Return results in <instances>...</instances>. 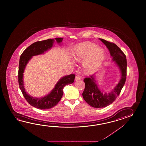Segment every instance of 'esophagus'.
I'll return each mask as SVG.
<instances>
[{
    "instance_id": "esophagus-1",
    "label": "esophagus",
    "mask_w": 146,
    "mask_h": 146,
    "mask_svg": "<svg viewBox=\"0 0 146 146\" xmlns=\"http://www.w3.org/2000/svg\"><path fill=\"white\" fill-rule=\"evenodd\" d=\"M81 79V77L79 75L78 76H76V78H75V80H80Z\"/></svg>"
}]
</instances>
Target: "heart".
<instances>
[{
    "instance_id": "1",
    "label": "heart",
    "mask_w": 146,
    "mask_h": 146,
    "mask_svg": "<svg viewBox=\"0 0 146 146\" xmlns=\"http://www.w3.org/2000/svg\"><path fill=\"white\" fill-rule=\"evenodd\" d=\"M105 57L104 50L94 44L81 43L76 47L74 53V60L84 62V68L87 74H92L99 68Z\"/></svg>"
}]
</instances>
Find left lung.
Here are the masks:
<instances>
[{
	"label": "left lung",
	"mask_w": 146,
	"mask_h": 146,
	"mask_svg": "<svg viewBox=\"0 0 146 146\" xmlns=\"http://www.w3.org/2000/svg\"><path fill=\"white\" fill-rule=\"evenodd\" d=\"M110 50L113 61H115L121 72V79L116 86L111 92L103 93L96 84L94 75L90 77L85 78L84 82L85 88L82 96L85 101L91 106L95 108H102L112 104L119 95L126 79L127 76V60L125 54L115 44L99 38Z\"/></svg>",
	"instance_id": "left-lung-1"
}]
</instances>
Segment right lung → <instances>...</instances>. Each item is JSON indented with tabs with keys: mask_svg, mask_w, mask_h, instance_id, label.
I'll list each match as a JSON object with an SVG mask.
<instances>
[{
	"mask_svg": "<svg viewBox=\"0 0 146 146\" xmlns=\"http://www.w3.org/2000/svg\"><path fill=\"white\" fill-rule=\"evenodd\" d=\"M63 38L56 37L57 42L60 43ZM54 40L48 39L46 40L37 41L31 44L24 50L20 57L18 82L19 88L22 92L25 99L31 106L40 110L51 109L59 102L63 95L62 89L64 87L69 84H72L74 80L75 74H71L62 78L55 86L53 90L47 96L37 98L28 95L25 91L23 81V74L25 66L32 56L43 54L45 52L52 48Z\"/></svg>",
	"mask_w": 146,
	"mask_h": 146,
	"instance_id": "right-lung-1",
	"label": "right lung"
}]
</instances>
